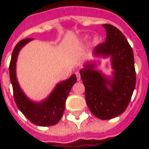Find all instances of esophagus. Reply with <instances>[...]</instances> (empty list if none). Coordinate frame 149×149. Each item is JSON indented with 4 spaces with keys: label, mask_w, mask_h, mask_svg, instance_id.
I'll use <instances>...</instances> for the list:
<instances>
[{
    "label": "esophagus",
    "mask_w": 149,
    "mask_h": 149,
    "mask_svg": "<svg viewBox=\"0 0 149 149\" xmlns=\"http://www.w3.org/2000/svg\"><path fill=\"white\" fill-rule=\"evenodd\" d=\"M76 76H77V79L78 81H79L80 80V74H79V72H76Z\"/></svg>",
    "instance_id": "34e87169"
}]
</instances>
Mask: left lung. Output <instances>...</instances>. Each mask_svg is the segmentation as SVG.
I'll list each match as a JSON object with an SVG mask.
<instances>
[{
	"instance_id": "left-lung-1",
	"label": "left lung",
	"mask_w": 149,
	"mask_h": 149,
	"mask_svg": "<svg viewBox=\"0 0 149 149\" xmlns=\"http://www.w3.org/2000/svg\"><path fill=\"white\" fill-rule=\"evenodd\" d=\"M106 41L95 47V56H111L114 70L112 79L93 70L95 64L81 69L86 102L91 113L101 120H109L125 112L136 84L133 51L121 31L109 24H103ZM110 88H108V86Z\"/></svg>"
}]
</instances>
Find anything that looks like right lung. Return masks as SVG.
Segmentation results:
<instances>
[{"label": "right lung", "mask_w": 149, "mask_h": 149, "mask_svg": "<svg viewBox=\"0 0 149 149\" xmlns=\"http://www.w3.org/2000/svg\"><path fill=\"white\" fill-rule=\"evenodd\" d=\"M31 40L32 38H25L20 41L13 50L9 65L10 83L12 84L15 101L22 113L34 125L48 127L57 124L63 117L65 100L72 86L77 82V77L76 75H72L68 79L61 82L56 86L49 97L41 103H34L27 98L17 81L15 66L18 52Z\"/></svg>", "instance_id": "add662e5"}]
</instances>
